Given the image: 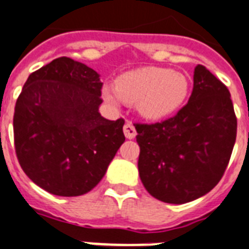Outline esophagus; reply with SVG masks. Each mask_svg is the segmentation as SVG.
Returning <instances> with one entry per match:
<instances>
[{"label": "esophagus", "instance_id": "34e87169", "mask_svg": "<svg viewBox=\"0 0 249 249\" xmlns=\"http://www.w3.org/2000/svg\"><path fill=\"white\" fill-rule=\"evenodd\" d=\"M123 132H124V136L127 139H133L136 136V128L131 122H126V124L123 126Z\"/></svg>", "mask_w": 249, "mask_h": 249}]
</instances>
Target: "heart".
Returning <instances> with one entry per match:
<instances>
[{
    "label": "heart",
    "instance_id": "1",
    "mask_svg": "<svg viewBox=\"0 0 249 249\" xmlns=\"http://www.w3.org/2000/svg\"><path fill=\"white\" fill-rule=\"evenodd\" d=\"M188 80L178 71L160 67H139L126 71L116 79V88L102 86V96L112 106L136 103L140 116L160 121L172 116L186 102Z\"/></svg>",
    "mask_w": 249,
    "mask_h": 249
}]
</instances>
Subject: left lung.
Instances as JSON below:
<instances>
[{
	"label": "left lung",
	"instance_id": "8db88e82",
	"mask_svg": "<svg viewBox=\"0 0 249 249\" xmlns=\"http://www.w3.org/2000/svg\"><path fill=\"white\" fill-rule=\"evenodd\" d=\"M135 127L140 179L151 196L174 205L197 200L219 183L237 137L231 92L202 65L177 116Z\"/></svg>",
	"mask_w": 249,
	"mask_h": 249
}]
</instances>
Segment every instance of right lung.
Segmentation results:
<instances>
[{
    "label": "right lung",
    "mask_w": 249,
    "mask_h": 249,
    "mask_svg": "<svg viewBox=\"0 0 249 249\" xmlns=\"http://www.w3.org/2000/svg\"><path fill=\"white\" fill-rule=\"evenodd\" d=\"M102 85L94 70L61 57L29 76L18 95L16 155L26 176L49 194L91 191L124 142V121L99 113Z\"/></svg>",
    "instance_id": "right-lung-1"
}]
</instances>
